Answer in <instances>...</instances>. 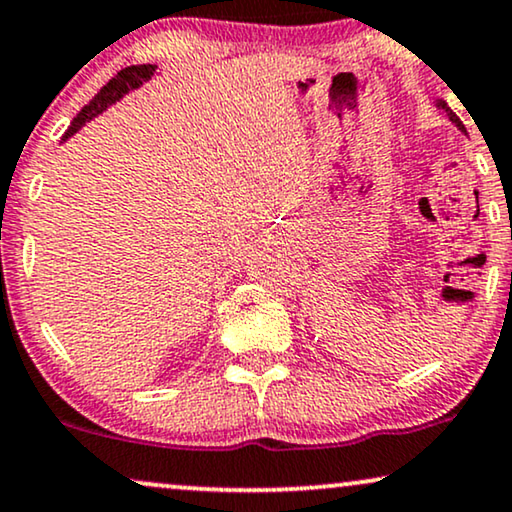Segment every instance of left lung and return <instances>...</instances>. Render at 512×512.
Wrapping results in <instances>:
<instances>
[{
  "mask_svg": "<svg viewBox=\"0 0 512 512\" xmlns=\"http://www.w3.org/2000/svg\"><path fill=\"white\" fill-rule=\"evenodd\" d=\"M435 107H438V109H442V112H445V117H447L449 121H452V124H454L456 128H459V131H461V133H466V128H463V124H461V119H459V117H456V114L452 112V109H449V107H447V102H445V100H442V98H438V100H435Z\"/></svg>",
  "mask_w": 512,
  "mask_h": 512,
  "instance_id": "1",
  "label": "left lung"
}]
</instances>
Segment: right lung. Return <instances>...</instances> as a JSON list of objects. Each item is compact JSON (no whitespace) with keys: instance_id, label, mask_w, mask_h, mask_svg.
Here are the masks:
<instances>
[{"instance_id":"right-lung-1","label":"right lung","mask_w":512,"mask_h":512,"mask_svg":"<svg viewBox=\"0 0 512 512\" xmlns=\"http://www.w3.org/2000/svg\"><path fill=\"white\" fill-rule=\"evenodd\" d=\"M154 72H156V65H131V67H124V70H121L114 79H109L107 84L100 88V93L95 95V98L88 102V105H84V109H81L77 117H74L72 126L67 128L65 135H63V142L67 138H72V135L77 133L81 126H86L88 121L95 119V117H98V114L105 112L107 107H112L114 102H119L126 93L135 91V88H140L142 84H145V81L152 79Z\"/></svg>"}]
</instances>
